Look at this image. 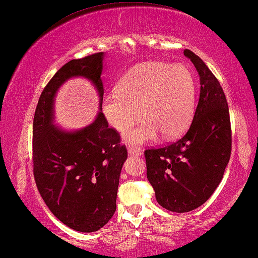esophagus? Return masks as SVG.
<instances>
[{
    "mask_svg": "<svg viewBox=\"0 0 258 258\" xmlns=\"http://www.w3.org/2000/svg\"><path fill=\"white\" fill-rule=\"evenodd\" d=\"M128 152H129V155H132V156H141L142 155L141 149H138L136 147H129Z\"/></svg>",
    "mask_w": 258,
    "mask_h": 258,
    "instance_id": "34e87169",
    "label": "esophagus"
}]
</instances>
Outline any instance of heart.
I'll use <instances>...</instances> for the list:
<instances>
[{
	"label": "heart",
	"mask_w": 258,
	"mask_h": 258,
	"mask_svg": "<svg viewBox=\"0 0 258 258\" xmlns=\"http://www.w3.org/2000/svg\"><path fill=\"white\" fill-rule=\"evenodd\" d=\"M194 78L187 67L163 61L134 66L117 84V92L102 100V113L111 128L123 133L142 117L144 122L125 134L130 144L174 140L191 122ZM141 114H139V110Z\"/></svg>",
	"instance_id": "1"
}]
</instances>
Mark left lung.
I'll list each match as a JSON object with an SVG mask.
<instances>
[{
    "instance_id": "1",
    "label": "left lung",
    "mask_w": 258,
    "mask_h": 258,
    "mask_svg": "<svg viewBox=\"0 0 258 258\" xmlns=\"http://www.w3.org/2000/svg\"><path fill=\"white\" fill-rule=\"evenodd\" d=\"M200 78L193 121L180 140L144 151L147 177L156 199L167 211L186 213L210 199L222 180L231 152V128L226 95L206 64L186 48Z\"/></svg>"
}]
</instances>
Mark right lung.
Wrapping results in <instances>:
<instances>
[{
	"mask_svg": "<svg viewBox=\"0 0 258 258\" xmlns=\"http://www.w3.org/2000/svg\"><path fill=\"white\" fill-rule=\"evenodd\" d=\"M103 52L73 59L48 81L37 104L32 128L33 175L55 218L83 233L96 231L116 211L120 174L128 152L102 113ZM84 76L98 89L100 111L83 130L66 132L53 124L54 96L66 80Z\"/></svg>",
	"mask_w": 258,
	"mask_h": 258,
	"instance_id": "1",
	"label": "right lung"
}]
</instances>
